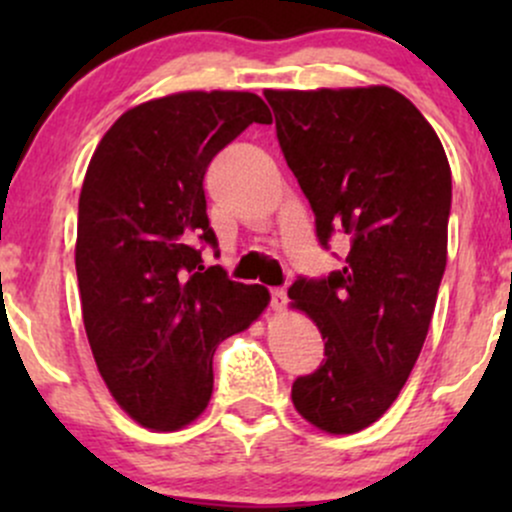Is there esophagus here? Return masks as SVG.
Instances as JSON below:
<instances>
[{
  "label": "esophagus",
  "mask_w": 512,
  "mask_h": 512,
  "mask_svg": "<svg viewBox=\"0 0 512 512\" xmlns=\"http://www.w3.org/2000/svg\"><path fill=\"white\" fill-rule=\"evenodd\" d=\"M286 291L284 289H269V305H272V310H284L286 308Z\"/></svg>",
  "instance_id": "obj_1"
}]
</instances>
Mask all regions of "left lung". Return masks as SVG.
<instances>
[{
	"label": "left lung",
	"mask_w": 512,
	"mask_h": 512,
	"mask_svg": "<svg viewBox=\"0 0 512 512\" xmlns=\"http://www.w3.org/2000/svg\"><path fill=\"white\" fill-rule=\"evenodd\" d=\"M264 98L320 245L349 238L342 269L289 289L325 339L320 366L291 387L293 407L320 431L356 433L390 409L424 346L448 260L450 163L390 86Z\"/></svg>",
	"instance_id": "obj_1"
}]
</instances>
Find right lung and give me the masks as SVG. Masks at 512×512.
<instances>
[{
	"instance_id": "obj_1",
	"label": "right lung",
	"mask_w": 512,
	"mask_h": 512,
	"mask_svg": "<svg viewBox=\"0 0 512 512\" xmlns=\"http://www.w3.org/2000/svg\"><path fill=\"white\" fill-rule=\"evenodd\" d=\"M252 122H272L255 93H173L127 110L88 163L76 228L86 337L110 395L154 431L207 409L216 346L269 303L264 286L202 260L219 248L204 173Z\"/></svg>"
}]
</instances>
